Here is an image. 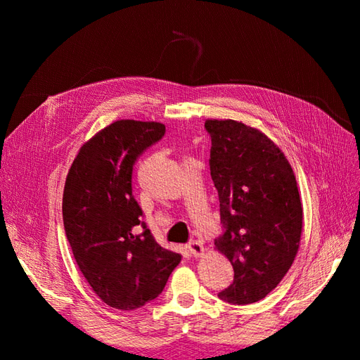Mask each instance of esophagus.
<instances>
[{"instance_id":"esophagus-1","label":"esophagus","mask_w":360,"mask_h":360,"mask_svg":"<svg viewBox=\"0 0 360 360\" xmlns=\"http://www.w3.org/2000/svg\"><path fill=\"white\" fill-rule=\"evenodd\" d=\"M187 249H188V252H190V254H192L193 257H201V255L204 254V246H202L201 241H196V240L190 241V243L187 244Z\"/></svg>"}]
</instances>
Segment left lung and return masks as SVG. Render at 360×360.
Listing matches in <instances>:
<instances>
[{"label":"left lung","mask_w":360,"mask_h":360,"mask_svg":"<svg viewBox=\"0 0 360 360\" xmlns=\"http://www.w3.org/2000/svg\"><path fill=\"white\" fill-rule=\"evenodd\" d=\"M210 176L223 233L215 240L233 266L218 297L232 304L262 300L292 266L303 209L292 168L269 137L236 120H207Z\"/></svg>","instance_id":"obj_1"}]
</instances>
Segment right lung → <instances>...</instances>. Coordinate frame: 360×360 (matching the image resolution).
<instances>
[{
	"instance_id": "add662e5",
	"label": "right lung",
	"mask_w": 360,
	"mask_h": 360,
	"mask_svg": "<svg viewBox=\"0 0 360 360\" xmlns=\"http://www.w3.org/2000/svg\"><path fill=\"white\" fill-rule=\"evenodd\" d=\"M164 134L158 122H114L83 145L68 173L66 238L79 269L111 308L155 300L181 262L156 243L133 195L134 162Z\"/></svg>"
}]
</instances>
